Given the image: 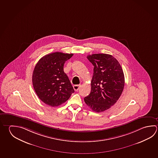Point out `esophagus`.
Returning <instances> with one entry per match:
<instances>
[{
  "label": "esophagus",
  "mask_w": 158,
  "mask_h": 158,
  "mask_svg": "<svg viewBox=\"0 0 158 158\" xmlns=\"http://www.w3.org/2000/svg\"><path fill=\"white\" fill-rule=\"evenodd\" d=\"M80 86L81 85H74V86H73V89H75V91H77L78 89H80Z\"/></svg>",
  "instance_id": "34e87169"
}]
</instances>
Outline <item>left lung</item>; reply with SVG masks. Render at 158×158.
<instances>
[{"label": "left lung", "mask_w": 158, "mask_h": 158, "mask_svg": "<svg viewBox=\"0 0 158 158\" xmlns=\"http://www.w3.org/2000/svg\"><path fill=\"white\" fill-rule=\"evenodd\" d=\"M87 58L94 68L91 92L84 101L92 111L103 112L120 97L125 85L123 70L112 55L98 53L89 55Z\"/></svg>", "instance_id": "1"}]
</instances>
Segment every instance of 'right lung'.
I'll use <instances>...</instances> for the list:
<instances>
[{
    "label": "right lung",
    "mask_w": 158,
    "mask_h": 158,
    "mask_svg": "<svg viewBox=\"0 0 158 158\" xmlns=\"http://www.w3.org/2000/svg\"><path fill=\"white\" fill-rule=\"evenodd\" d=\"M73 55L52 53L41 58L35 66L32 75L35 92L40 100L49 106L62 105L75 92L63 71L64 64Z\"/></svg>",
    "instance_id": "add662e5"
}]
</instances>
